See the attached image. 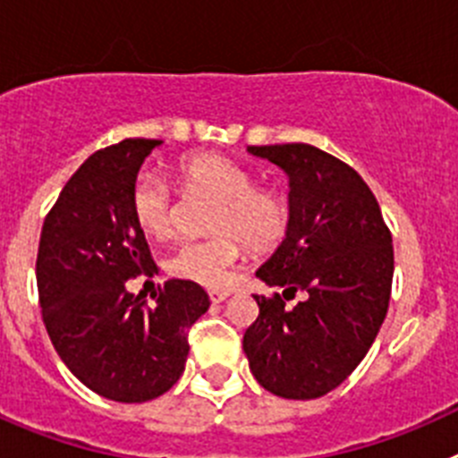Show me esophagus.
I'll list each match as a JSON object with an SVG mask.
<instances>
[{
    "label": "esophagus",
    "instance_id": "esophagus-1",
    "mask_svg": "<svg viewBox=\"0 0 458 458\" xmlns=\"http://www.w3.org/2000/svg\"><path fill=\"white\" fill-rule=\"evenodd\" d=\"M208 298L213 302H222V301H226V298H229V291H225V289H210L208 291Z\"/></svg>",
    "mask_w": 458,
    "mask_h": 458
}]
</instances>
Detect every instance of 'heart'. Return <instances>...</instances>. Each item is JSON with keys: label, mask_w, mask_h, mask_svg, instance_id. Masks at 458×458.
I'll return each instance as SVG.
<instances>
[{"label": "heart", "mask_w": 458, "mask_h": 458, "mask_svg": "<svg viewBox=\"0 0 458 458\" xmlns=\"http://www.w3.org/2000/svg\"><path fill=\"white\" fill-rule=\"evenodd\" d=\"M183 194L216 199L204 241H185L167 257V273L201 286H222L241 259L242 242L252 252H268L284 241L291 226V204L284 194L257 185L248 167L213 151L190 153L176 165ZM135 225L151 238L172 232L174 192L157 174L141 172L131 185Z\"/></svg>", "instance_id": "heart-1"}]
</instances>
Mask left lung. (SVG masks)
<instances>
[{"instance_id": "8db88e82", "label": "left lung", "mask_w": 458, "mask_h": 458, "mask_svg": "<svg viewBox=\"0 0 458 458\" xmlns=\"http://www.w3.org/2000/svg\"><path fill=\"white\" fill-rule=\"evenodd\" d=\"M289 174L291 226L257 270L282 293L254 295L259 317L242 351L259 386L284 399H317L353 374L387 314L392 233L369 185L310 144L248 147ZM301 290L306 298L293 308Z\"/></svg>"}]
</instances>
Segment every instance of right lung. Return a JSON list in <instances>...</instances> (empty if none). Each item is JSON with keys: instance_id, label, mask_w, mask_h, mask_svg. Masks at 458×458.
<instances>
[{"instance_id": "obj_1", "label": "right lung", "mask_w": 458, "mask_h": 458, "mask_svg": "<svg viewBox=\"0 0 458 458\" xmlns=\"http://www.w3.org/2000/svg\"><path fill=\"white\" fill-rule=\"evenodd\" d=\"M160 140H123L89 156L40 232L36 284L43 323L64 365L96 394L141 403L185 369L188 330L208 295L188 279L157 286L153 305L125 282L153 266L131 213V185Z\"/></svg>"}]
</instances>
